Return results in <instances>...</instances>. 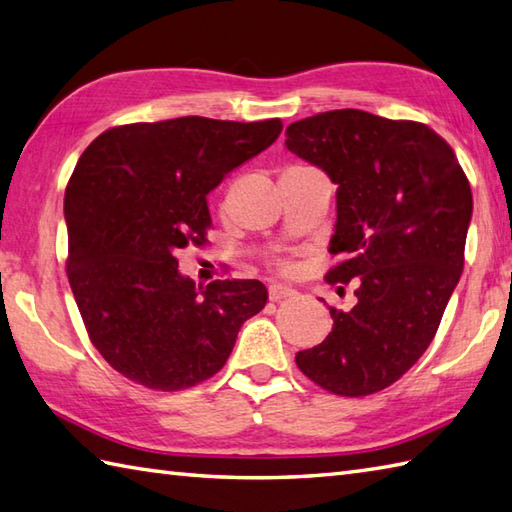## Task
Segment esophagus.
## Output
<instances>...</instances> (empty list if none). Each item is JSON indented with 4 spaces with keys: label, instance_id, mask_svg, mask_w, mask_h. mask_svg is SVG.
I'll list each match as a JSON object with an SVG mask.
<instances>
[{
    "label": "esophagus",
    "instance_id": "34e87169",
    "mask_svg": "<svg viewBox=\"0 0 512 512\" xmlns=\"http://www.w3.org/2000/svg\"><path fill=\"white\" fill-rule=\"evenodd\" d=\"M297 292L292 290V288H288V286H279V284H273L268 288V299L270 301H281V299H290V297H295Z\"/></svg>",
    "mask_w": 512,
    "mask_h": 512
}]
</instances>
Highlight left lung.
I'll return each instance as SVG.
<instances>
[{
	"label": "left lung",
	"instance_id": "left-lung-1",
	"mask_svg": "<svg viewBox=\"0 0 512 512\" xmlns=\"http://www.w3.org/2000/svg\"><path fill=\"white\" fill-rule=\"evenodd\" d=\"M286 147L336 189L328 284H356L332 332L297 352L299 369L339 396L389 387L427 350L464 268L471 184L447 140L416 121L334 110L288 125ZM343 290V288H339Z\"/></svg>",
	"mask_w": 512,
	"mask_h": 512
}]
</instances>
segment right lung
Returning <instances> with one entry per match:
<instances>
[{"mask_svg": "<svg viewBox=\"0 0 512 512\" xmlns=\"http://www.w3.org/2000/svg\"><path fill=\"white\" fill-rule=\"evenodd\" d=\"M281 129L279 118L132 123L107 129L76 162L63 202L70 288L92 345L125 378L160 391L202 383L266 306L262 281L195 286L176 255L206 244V195Z\"/></svg>", "mask_w": 512, "mask_h": 512, "instance_id": "add662e5", "label": "right lung"}]
</instances>
